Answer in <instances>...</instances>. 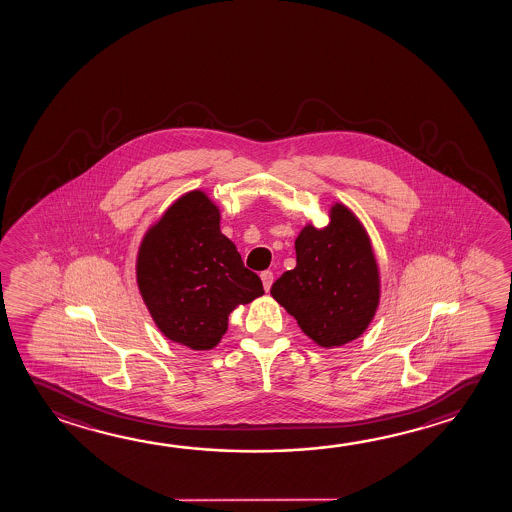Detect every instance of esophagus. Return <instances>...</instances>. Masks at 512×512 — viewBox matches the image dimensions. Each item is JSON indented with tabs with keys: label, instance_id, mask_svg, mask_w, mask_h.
Here are the masks:
<instances>
[{
	"label": "esophagus",
	"instance_id": "34e87169",
	"mask_svg": "<svg viewBox=\"0 0 512 512\" xmlns=\"http://www.w3.org/2000/svg\"><path fill=\"white\" fill-rule=\"evenodd\" d=\"M261 283H263V288H265V292L270 290V286L274 283V274L270 272V270H265V272H261Z\"/></svg>",
	"mask_w": 512,
	"mask_h": 512
}]
</instances>
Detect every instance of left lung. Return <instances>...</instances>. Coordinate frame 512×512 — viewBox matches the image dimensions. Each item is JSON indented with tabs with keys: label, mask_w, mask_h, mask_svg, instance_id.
<instances>
[{
	"label": "left lung",
	"mask_w": 512,
	"mask_h": 512,
	"mask_svg": "<svg viewBox=\"0 0 512 512\" xmlns=\"http://www.w3.org/2000/svg\"><path fill=\"white\" fill-rule=\"evenodd\" d=\"M295 252L297 265L272 284V297L324 349L359 338L381 297L379 267L363 224L336 203L325 228L302 229Z\"/></svg>",
	"instance_id": "8db88e82"
}]
</instances>
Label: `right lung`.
Masks as SVG:
<instances>
[{"label":"right lung","instance_id":"add662e5","mask_svg":"<svg viewBox=\"0 0 512 512\" xmlns=\"http://www.w3.org/2000/svg\"><path fill=\"white\" fill-rule=\"evenodd\" d=\"M137 283L163 336L194 350L213 349L228 331L229 313L265 293L220 233L219 206L201 190L181 195L149 228Z\"/></svg>","mask_w":512,"mask_h":512}]
</instances>
